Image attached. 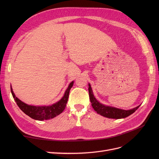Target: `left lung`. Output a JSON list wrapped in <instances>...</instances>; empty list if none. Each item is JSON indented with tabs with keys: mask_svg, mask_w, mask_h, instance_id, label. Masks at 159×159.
Listing matches in <instances>:
<instances>
[{
	"mask_svg": "<svg viewBox=\"0 0 159 159\" xmlns=\"http://www.w3.org/2000/svg\"><path fill=\"white\" fill-rule=\"evenodd\" d=\"M89 99L91 103V106L93 107L94 110L97 112L98 114L102 115L103 117L111 118V119H122L125 118L130 115L133 113L135 111L140 107V105L134 107L132 109L129 110H124L118 108H115L113 107H110L105 105L99 103L98 101L94 97L92 89L91 88V85L89 84Z\"/></svg>",
	"mask_w": 159,
	"mask_h": 159,
	"instance_id": "8db88e82",
	"label": "left lung"
}]
</instances>
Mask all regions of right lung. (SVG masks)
Returning <instances> with one entry per match:
<instances>
[{
    "instance_id": "add662e5",
    "label": "right lung",
    "mask_w": 159,
    "mask_h": 159,
    "mask_svg": "<svg viewBox=\"0 0 159 159\" xmlns=\"http://www.w3.org/2000/svg\"><path fill=\"white\" fill-rule=\"evenodd\" d=\"M73 85L74 81H71L68 85V88L66 90L63 98L59 102L49 105V106H34V105L26 104L16 97L13 92L11 85V89L13 98L15 100L19 108L24 113L34 119L38 120V121H43V120H48L54 118L63 112L66 106V103L68 102L70 91Z\"/></svg>"
}]
</instances>
